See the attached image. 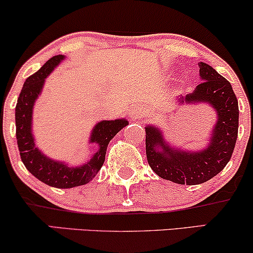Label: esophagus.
Segmentation results:
<instances>
[{
    "instance_id": "obj_1",
    "label": "esophagus",
    "mask_w": 253,
    "mask_h": 253,
    "mask_svg": "<svg viewBox=\"0 0 253 253\" xmlns=\"http://www.w3.org/2000/svg\"><path fill=\"white\" fill-rule=\"evenodd\" d=\"M141 113H143V110H141L140 108H134L132 110V117L133 118H138V117H140L141 115Z\"/></svg>"
}]
</instances>
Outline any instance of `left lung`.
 I'll return each mask as SVG.
<instances>
[{
  "mask_svg": "<svg viewBox=\"0 0 253 253\" xmlns=\"http://www.w3.org/2000/svg\"><path fill=\"white\" fill-rule=\"evenodd\" d=\"M203 82L179 103H208L216 112L211 141L200 151H183L164 141L162 130L152 125L146 130V157L151 169L162 178L178 184L195 185L210 181L231 159L239 126L238 100L231 83L211 65L199 63Z\"/></svg>",
  "mask_w": 253,
  "mask_h": 253,
  "instance_id": "left-lung-1",
  "label": "left lung"
}]
</instances>
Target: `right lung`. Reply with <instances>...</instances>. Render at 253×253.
Listing matches in <instances>:
<instances>
[{"instance_id": "1", "label": "right lung", "mask_w": 253, "mask_h": 253, "mask_svg": "<svg viewBox=\"0 0 253 253\" xmlns=\"http://www.w3.org/2000/svg\"><path fill=\"white\" fill-rule=\"evenodd\" d=\"M64 59L65 56L63 54L52 57L43 64L40 70L28 77L22 86L15 107L16 140L22 163L39 181L59 189L78 187L91 181L102 168L109 141L117 135L119 130L128 125V121L125 119L103 120L95 125L89 143L97 144L98 150L89 162L80 167H68L64 162L48 158L38 149L32 133L34 103L42 94L46 77Z\"/></svg>"}]
</instances>
